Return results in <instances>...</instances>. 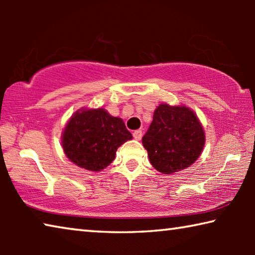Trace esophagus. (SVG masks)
<instances>
[{
    "instance_id": "1",
    "label": "esophagus",
    "mask_w": 255,
    "mask_h": 255,
    "mask_svg": "<svg viewBox=\"0 0 255 255\" xmlns=\"http://www.w3.org/2000/svg\"><path fill=\"white\" fill-rule=\"evenodd\" d=\"M132 136H133V138H135L136 140H140L141 139V136H143V131L138 129V130H135V131L132 132Z\"/></svg>"
}]
</instances>
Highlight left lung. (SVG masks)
<instances>
[{
  "label": "left lung",
  "mask_w": 255,
  "mask_h": 255,
  "mask_svg": "<svg viewBox=\"0 0 255 255\" xmlns=\"http://www.w3.org/2000/svg\"><path fill=\"white\" fill-rule=\"evenodd\" d=\"M205 131L197 115L185 106L162 103L143 139L149 162L163 174H173L197 161L205 146Z\"/></svg>",
  "instance_id": "obj_1"
}]
</instances>
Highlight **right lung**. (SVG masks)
<instances>
[{
  "label": "right lung",
  "instance_id": "obj_1",
  "mask_svg": "<svg viewBox=\"0 0 255 255\" xmlns=\"http://www.w3.org/2000/svg\"><path fill=\"white\" fill-rule=\"evenodd\" d=\"M122 118L108 111L80 109L68 120L62 135L64 153L82 169L98 172L109 165L125 141L131 139Z\"/></svg>",
  "mask_w": 255,
  "mask_h": 255
}]
</instances>
